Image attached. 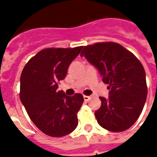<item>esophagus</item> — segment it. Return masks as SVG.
<instances>
[{"instance_id":"34e87169","label":"esophagus","mask_w":157,"mask_h":157,"mask_svg":"<svg viewBox=\"0 0 157 157\" xmlns=\"http://www.w3.org/2000/svg\"><path fill=\"white\" fill-rule=\"evenodd\" d=\"M90 99V96H86V95H84V100L86 101V102H87V101H89Z\"/></svg>"}]
</instances>
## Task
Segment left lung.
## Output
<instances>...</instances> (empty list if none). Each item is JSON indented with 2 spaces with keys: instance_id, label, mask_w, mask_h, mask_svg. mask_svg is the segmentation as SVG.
<instances>
[{
  "instance_id": "8db88e82",
  "label": "left lung",
  "mask_w": 157,
  "mask_h": 157,
  "mask_svg": "<svg viewBox=\"0 0 157 157\" xmlns=\"http://www.w3.org/2000/svg\"><path fill=\"white\" fill-rule=\"evenodd\" d=\"M81 56L96 67L103 82L109 85V97H99L102 104L94 112L99 125L112 132L128 129L139 117L147 99L144 66L134 54L115 42L85 46Z\"/></svg>"
}]
</instances>
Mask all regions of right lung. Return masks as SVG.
<instances>
[{"instance_id":"right-lung-1","label":"right lung","mask_w":157,"mask_h":157,"mask_svg":"<svg viewBox=\"0 0 157 157\" xmlns=\"http://www.w3.org/2000/svg\"><path fill=\"white\" fill-rule=\"evenodd\" d=\"M81 49L82 46L44 49L23 67L20 100L32 121L46 135L65 136L78 124L77 112L84 102L83 95L67 96L57 89Z\"/></svg>"}]
</instances>
